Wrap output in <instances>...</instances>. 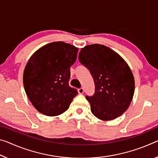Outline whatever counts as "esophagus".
I'll return each instance as SVG.
<instances>
[{"label":"esophagus","mask_w":158,"mask_h":158,"mask_svg":"<svg viewBox=\"0 0 158 158\" xmlns=\"http://www.w3.org/2000/svg\"><path fill=\"white\" fill-rule=\"evenodd\" d=\"M78 92H79V94H83V93L84 92V88H80V89H78Z\"/></svg>","instance_id":"1"}]
</instances>
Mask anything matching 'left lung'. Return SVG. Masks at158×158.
<instances>
[{"label": "left lung", "instance_id": "8db88e82", "mask_svg": "<svg viewBox=\"0 0 158 158\" xmlns=\"http://www.w3.org/2000/svg\"><path fill=\"white\" fill-rule=\"evenodd\" d=\"M79 60L94 81V94L86 96L92 113L106 121L123 114L134 93V76L127 62L109 47L100 44L81 48Z\"/></svg>", "mask_w": 158, "mask_h": 158}]
</instances>
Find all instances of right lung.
Returning <instances> with one entry per match:
<instances>
[{"label":"right lung","mask_w":158,"mask_h":158,"mask_svg":"<svg viewBox=\"0 0 158 158\" xmlns=\"http://www.w3.org/2000/svg\"><path fill=\"white\" fill-rule=\"evenodd\" d=\"M78 48L62 41L52 42L32 55L23 75L29 101L39 112L56 116L69 108L78 92L69 86L70 67Z\"/></svg>","instance_id":"right-lung-1"}]
</instances>
